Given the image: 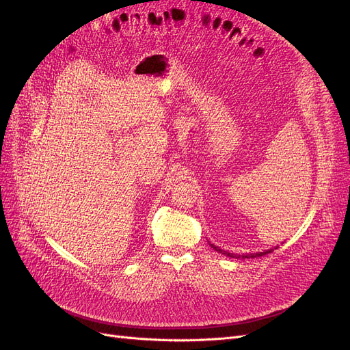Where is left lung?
Returning <instances> with one entry per match:
<instances>
[{
	"mask_svg": "<svg viewBox=\"0 0 350 350\" xmlns=\"http://www.w3.org/2000/svg\"><path fill=\"white\" fill-rule=\"evenodd\" d=\"M210 247L211 248H215L216 251H219V252H221V254H225V256H228V257H232V258H254V257H262V256H266V254H269V252H273V250H276V248H270V250H266V251H262V252H256V254H242V256H238V254H234V252H228V251H224V250H220L219 247H215L213 243H210Z\"/></svg>",
	"mask_w": 350,
	"mask_h": 350,
	"instance_id": "left-lung-1",
	"label": "left lung"
}]
</instances>
